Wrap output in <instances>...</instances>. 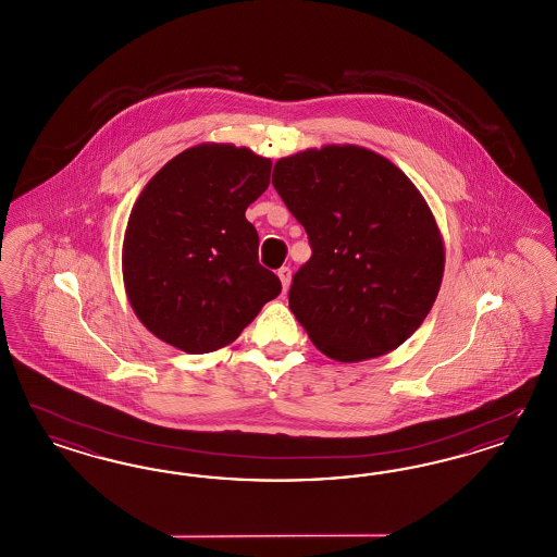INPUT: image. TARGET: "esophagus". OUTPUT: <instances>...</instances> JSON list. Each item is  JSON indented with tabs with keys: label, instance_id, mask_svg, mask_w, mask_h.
Returning <instances> with one entry per match:
<instances>
[{
	"label": "esophagus",
	"instance_id": "esophagus-1",
	"mask_svg": "<svg viewBox=\"0 0 557 557\" xmlns=\"http://www.w3.org/2000/svg\"><path fill=\"white\" fill-rule=\"evenodd\" d=\"M278 278H281V285H283V290L287 293L288 285H290V269H287V267H283V269H278Z\"/></svg>",
	"mask_w": 557,
	"mask_h": 557
}]
</instances>
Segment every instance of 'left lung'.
Instances as JSON below:
<instances>
[{"mask_svg":"<svg viewBox=\"0 0 557 557\" xmlns=\"http://www.w3.org/2000/svg\"><path fill=\"white\" fill-rule=\"evenodd\" d=\"M272 186L313 251L288 307L318 350L360 362L408 341L445 272L443 234L412 180L373 149L327 144L281 158Z\"/></svg>","mask_w":557,"mask_h":557,"instance_id":"obj_1","label":"left lung"}]
</instances>
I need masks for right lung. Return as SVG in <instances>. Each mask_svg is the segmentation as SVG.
Masks as SVG:
<instances>
[{
	"label": "right lung",
	"mask_w": 557,
	"mask_h": 557,
	"mask_svg": "<svg viewBox=\"0 0 557 557\" xmlns=\"http://www.w3.org/2000/svg\"><path fill=\"white\" fill-rule=\"evenodd\" d=\"M270 168L248 147L200 144L145 184L126 223L123 283L156 338L188 355L215 352L281 293L246 219Z\"/></svg>",
	"instance_id": "obj_1"
}]
</instances>
